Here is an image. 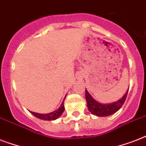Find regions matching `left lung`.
I'll return each mask as SVG.
<instances>
[{
  "mask_svg": "<svg viewBox=\"0 0 146 146\" xmlns=\"http://www.w3.org/2000/svg\"><path fill=\"white\" fill-rule=\"evenodd\" d=\"M127 93H128V90H127V93L125 94L120 100H118L113 103H111V104H104L96 102L86 89V100L87 102V107H88L89 111L92 114L98 116V117H107V116L111 115L117 112L122 107L127 96Z\"/></svg>",
  "mask_w": 146,
  "mask_h": 146,
  "instance_id": "8db88e82",
  "label": "left lung"
}]
</instances>
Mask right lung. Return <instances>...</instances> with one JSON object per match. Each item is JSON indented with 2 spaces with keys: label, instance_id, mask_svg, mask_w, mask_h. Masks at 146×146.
I'll list each match as a JSON object with an SVG mask.
<instances>
[{
  "label": "right lung",
  "instance_id": "1",
  "mask_svg": "<svg viewBox=\"0 0 146 146\" xmlns=\"http://www.w3.org/2000/svg\"><path fill=\"white\" fill-rule=\"evenodd\" d=\"M64 111V102H62V104H60V107L59 108L57 109L56 111H54V112H51V113H46V114H42V113H35V112H32L31 113L32 114L36 117L37 118H39L41 120H54L55 119H57L61 115L63 112Z\"/></svg>",
  "mask_w": 146,
  "mask_h": 146
}]
</instances>
